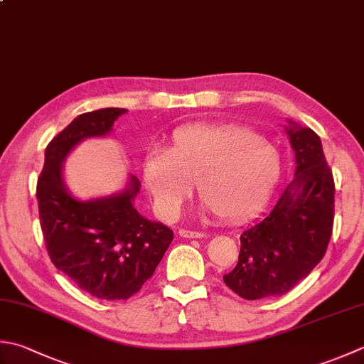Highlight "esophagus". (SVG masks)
<instances>
[{
	"label": "esophagus",
	"instance_id": "obj_1",
	"mask_svg": "<svg viewBox=\"0 0 364 364\" xmlns=\"http://www.w3.org/2000/svg\"><path fill=\"white\" fill-rule=\"evenodd\" d=\"M180 235L183 238H202V237H205L203 232H196V230H191V229H180Z\"/></svg>",
	"mask_w": 364,
	"mask_h": 364
}]
</instances>
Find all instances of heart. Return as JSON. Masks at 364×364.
<instances>
[{"label":"heart","mask_w":364,"mask_h":364,"mask_svg":"<svg viewBox=\"0 0 364 364\" xmlns=\"http://www.w3.org/2000/svg\"><path fill=\"white\" fill-rule=\"evenodd\" d=\"M281 173L279 151L251 127L196 124L176 129L167 149H153L144 180L162 216L175 218L197 183L220 219H240L267 200Z\"/></svg>","instance_id":"1"}]
</instances>
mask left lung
Wrapping results in <instances>:
<instances>
[{"instance_id":"1","label":"left lung","mask_w":364,"mask_h":364,"mask_svg":"<svg viewBox=\"0 0 364 364\" xmlns=\"http://www.w3.org/2000/svg\"><path fill=\"white\" fill-rule=\"evenodd\" d=\"M295 180L273 208L241 233L238 263L224 282L245 300L279 296L303 281L328 247L334 220V178L311 127L289 129Z\"/></svg>"}]
</instances>
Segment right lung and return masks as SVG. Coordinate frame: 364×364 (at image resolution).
<instances>
[{"label": "right lung", "mask_w": 364, "mask_h": 364, "mask_svg": "<svg viewBox=\"0 0 364 364\" xmlns=\"http://www.w3.org/2000/svg\"><path fill=\"white\" fill-rule=\"evenodd\" d=\"M126 109L109 107L78 115L46 148L38 178L41 229L53 265L87 294L101 300H127L153 276L173 232L134 208L140 183L102 200L78 202L63 184L61 164L78 141L104 135Z\"/></svg>", "instance_id": "obj_1"}]
</instances>
